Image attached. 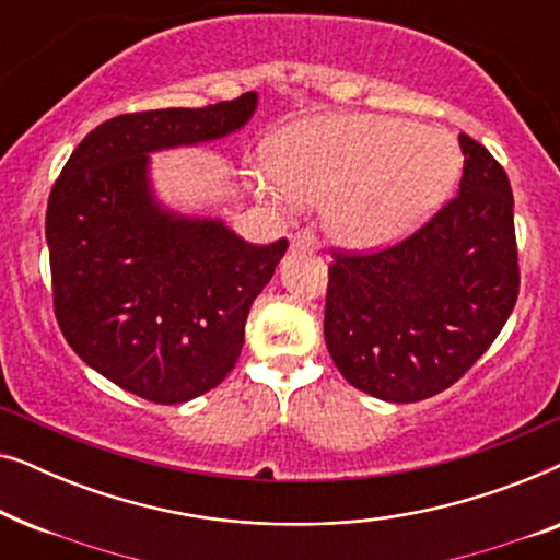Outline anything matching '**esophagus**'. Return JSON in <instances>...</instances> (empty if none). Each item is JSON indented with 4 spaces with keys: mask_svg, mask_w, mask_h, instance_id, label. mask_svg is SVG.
<instances>
[{
    "mask_svg": "<svg viewBox=\"0 0 560 560\" xmlns=\"http://www.w3.org/2000/svg\"><path fill=\"white\" fill-rule=\"evenodd\" d=\"M293 249H301V252H316L318 249V240H316V234L313 232H308V229H305V232H298V234H293Z\"/></svg>",
    "mask_w": 560,
    "mask_h": 560,
    "instance_id": "obj_1",
    "label": "esophagus"
}]
</instances>
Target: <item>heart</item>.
<instances>
[{
	"label": "heart",
	"instance_id": "heart-1",
	"mask_svg": "<svg viewBox=\"0 0 560 560\" xmlns=\"http://www.w3.org/2000/svg\"><path fill=\"white\" fill-rule=\"evenodd\" d=\"M462 148L448 132L377 114L295 121L275 137L272 167L255 175L278 203H326L334 240L354 249L393 244L454 190Z\"/></svg>",
	"mask_w": 560,
	"mask_h": 560
}]
</instances>
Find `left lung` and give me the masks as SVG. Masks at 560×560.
Segmentation results:
<instances>
[{
    "label": "left lung",
    "instance_id": "1",
    "mask_svg": "<svg viewBox=\"0 0 560 560\" xmlns=\"http://www.w3.org/2000/svg\"><path fill=\"white\" fill-rule=\"evenodd\" d=\"M458 194L393 247L328 267L324 334L343 380L418 402L462 380L492 347L520 293L515 201L504 167L458 135Z\"/></svg>",
    "mask_w": 560,
    "mask_h": 560
}]
</instances>
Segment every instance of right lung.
I'll return each mask as SVG.
<instances>
[{
	"instance_id": "obj_1",
	"label": "right lung",
	"mask_w": 560,
	"mask_h": 560,
	"mask_svg": "<svg viewBox=\"0 0 560 560\" xmlns=\"http://www.w3.org/2000/svg\"><path fill=\"white\" fill-rule=\"evenodd\" d=\"M257 94L203 109L121 114L83 137L48 198L52 308L71 349L127 393L175 405L234 370L244 324L288 240L244 242L224 221L152 196L150 152L247 125Z\"/></svg>"
}]
</instances>
